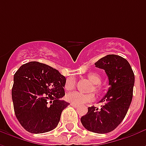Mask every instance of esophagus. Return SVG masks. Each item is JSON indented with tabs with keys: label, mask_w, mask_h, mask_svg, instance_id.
<instances>
[{
	"label": "esophagus",
	"mask_w": 146,
	"mask_h": 146,
	"mask_svg": "<svg viewBox=\"0 0 146 146\" xmlns=\"http://www.w3.org/2000/svg\"><path fill=\"white\" fill-rule=\"evenodd\" d=\"M71 106H73V107L74 108H78L79 107V105H76V104H73V103H71Z\"/></svg>",
	"instance_id": "obj_1"
}]
</instances>
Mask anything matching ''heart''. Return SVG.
Returning a JSON list of instances; mask_svg holds the SVG:
<instances>
[{
	"instance_id": "1",
	"label": "heart",
	"mask_w": 146,
	"mask_h": 146,
	"mask_svg": "<svg viewBox=\"0 0 146 146\" xmlns=\"http://www.w3.org/2000/svg\"><path fill=\"white\" fill-rule=\"evenodd\" d=\"M89 80L95 84L94 87V89L95 91H98L99 90V84L101 83V76L98 75V73H91L88 75ZM76 84V80L73 77H69L67 78L65 83V88L66 90H72L74 88ZM66 98L68 102H70L73 104L76 105H82L88 103L89 102L92 101L94 99V95L92 94H88V95H84L82 93H80L78 92H69L66 95Z\"/></svg>"
}]
</instances>
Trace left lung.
<instances>
[{
    "mask_svg": "<svg viewBox=\"0 0 146 146\" xmlns=\"http://www.w3.org/2000/svg\"><path fill=\"white\" fill-rule=\"evenodd\" d=\"M95 65L105 70L110 88L99 102H104L101 108L88 107L80 121L90 131L106 134L116 128L127 113L133 97L135 74L128 62L116 54H108Z\"/></svg>",
    "mask_w": 146,
    "mask_h": 146,
    "instance_id": "obj_1",
    "label": "left lung"
}]
</instances>
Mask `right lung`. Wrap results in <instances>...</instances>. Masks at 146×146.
Returning <instances> with one entry per match:
<instances>
[{"label":"right lung","instance_id":"right-lung-1","mask_svg":"<svg viewBox=\"0 0 146 146\" xmlns=\"http://www.w3.org/2000/svg\"><path fill=\"white\" fill-rule=\"evenodd\" d=\"M66 77L38 62L23 65L14 75L11 97L15 114L27 131L40 134L57 127L61 113L70 103L65 95Z\"/></svg>","mask_w":146,"mask_h":146}]
</instances>
